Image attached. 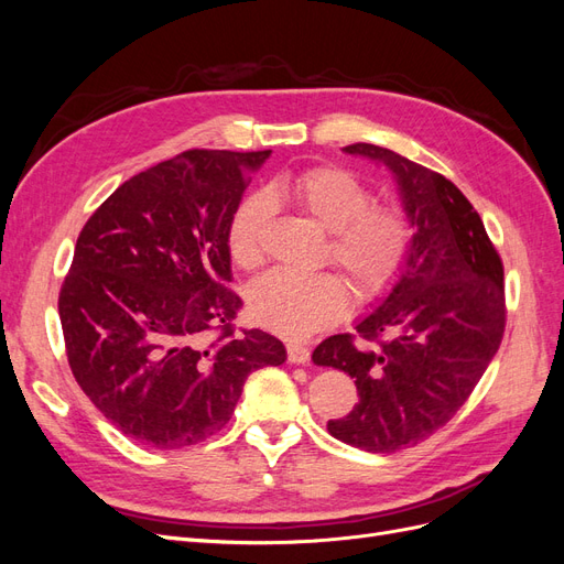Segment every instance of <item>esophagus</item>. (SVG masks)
<instances>
[{"label":"esophagus","mask_w":564,"mask_h":564,"mask_svg":"<svg viewBox=\"0 0 564 564\" xmlns=\"http://www.w3.org/2000/svg\"><path fill=\"white\" fill-rule=\"evenodd\" d=\"M286 357H289V362H292V365H305L311 360V350L305 346H299V344H289L286 346Z\"/></svg>","instance_id":"obj_1"}]
</instances>
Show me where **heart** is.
<instances>
[{
	"mask_svg": "<svg viewBox=\"0 0 564 564\" xmlns=\"http://www.w3.org/2000/svg\"><path fill=\"white\" fill-rule=\"evenodd\" d=\"M272 199L292 202L329 232L327 256L346 272L355 294L377 299L400 278L412 251V224L398 204H377L369 185L344 166H313L249 195L228 228L230 261L253 270L263 263ZM249 313L261 327L303 338L329 327L348 305V286L334 272L270 270L249 292Z\"/></svg>",
	"mask_w": 564,
	"mask_h": 564,
	"instance_id": "heart-1",
	"label": "heart"
}]
</instances>
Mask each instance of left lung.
<instances>
[{"label":"left lung","mask_w":564,"mask_h":564,"mask_svg":"<svg viewBox=\"0 0 564 564\" xmlns=\"http://www.w3.org/2000/svg\"><path fill=\"white\" fill-rule=\"evenodd\" d=\"M348 155L381 162L414 228L392 292L357 336L324 338L319 367L344 369L360 402L329 433L350 447L392 454L442 429L482 379L506 327L503 263L480 214L458 187L388 148L352 143Z\"/></svg>","instance_id":"8db88e82"}]
</instances>
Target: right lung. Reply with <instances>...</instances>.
<instances>
[{
  "mask_svg": "<svg viewBox=\"0 0 564 564\" xmlns=\"http://www.w3.org/2000/svg\"><path fill=\"white\" fill-rule=\"evenodd\" d=\"M270 150H187L124 181L82 228L58 296L67 362L117 431L183 449L230 421L253 369L286 360L242 308L228 228Z\"/></svg>",
  "mask_w": 564,
  "mask_h": 564,
  "instance_id": "right-lung-1",
  "label": "right lung"
}]
</instances>
